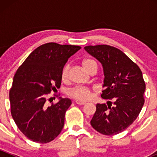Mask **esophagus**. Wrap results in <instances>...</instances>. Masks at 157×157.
<instances>
[{"label":"esophagus","instance_id":"1","mask_svg":"<svg viewBox=\"0 0 157 157\" xmlns=\"http://www.w3.org/2000/svg\"><path fill=\"white\" fill-rule=\"evenodd\" d=\"M75 102L79 105H85V104H86V102H83V101H80V100H76Z\"/></svg>","mask_w":157,"mask_h":157}]
</instances>
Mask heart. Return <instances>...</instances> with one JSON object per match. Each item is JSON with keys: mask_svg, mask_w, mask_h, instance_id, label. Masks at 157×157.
<instances>
[{"mask_svg": "<svg viewBox=\"0 0 157 157\" xmlns=\"http://www.w3.org/2000/svg\"><path fill=\"white\" fill-rule=\"evenodd\" d=\"M82 65L83 68L86 70V71H90V68L93 65H96V62L91 59H84L82 61ZM69 75V66H64V68L61 71V79L63 80H66L68 78ZM67 94L71 97L74 98L76 99L81 101L88 100L91 99L93 96V91L90 88L84 87V86H74V87L70 89L67 90Z\"/></svg>", "mask_w": 157, "mask_h": 157, "instance_id": "1", "label": "heart"}]
</instances>
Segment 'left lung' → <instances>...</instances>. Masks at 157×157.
I'll return each instance as SVG.
<instances>
[{
    "mask_svg": "<svg viewBox=\"0 0 157 157\" xmlns=\"http://www.w3.org/2000/svg\"><path fill=\"white\" fill-rule=\"evenodd\" d=\"M84 49L102 64L105 90L101 97L109 100L108 105L96 104L90 124L105 135L119 134L135 121L144 104L146 85L143 74L119 49L107 45H89ZM110 100H113V104Z\"/></svg>",
    "mask_w": 157,
    "mask_h": 157,
    "instance_id": "left-lung-1",
    "label": "left lung"
}]
</instances>
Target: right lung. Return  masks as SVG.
Instances as JSON below:
<instances>
[{
	"label": "right lung",
	"mask_w": 157,
	"mask_h": 157,
	"mask_svg": "<svg viewBox=\"0 0 157 157\" xmlns=\"http://www.w3.org/2000/svg\"><path fill=\"white\" fill-rule=\"evenodd\" d=\"M81 47L44 44L35 49L17 69L10 90L11 115L19 129L30 140L46 144L61 133L68 98L59 97L48 105L46 96L61 83V71L67 60Z\"/></svg>",
	"instance_id": "obj_1"
}]
</instances>
